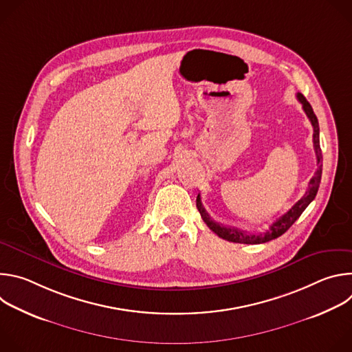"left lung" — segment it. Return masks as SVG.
Returning <instances> with one entry per match:
<instances>
[{"instance_id":"1","label":"left lung","mask_w":352,"mask_h":352,"mask_svg":"<svg viewBox=\"0 0 352 352\" xmlns=\"http://www.w3.org/2000/svg\"><path fill=\"white\" fill-rule=\"evenodd\" d=\"M296 98H298V102L302 104V109H304L305 114L308 116V118H309V121H311V124L314 126V147H315L316 160H318V170H316L315 175L312 177V179L309 181L308 190L305 192V195L300 197L298 202L287 213H284L281 217H278L270 226V228L266 232H262V234H259V232L258 234L248 232V231H243V230H238L235 227H226V226H223L220 223H216L214 220L210 219V216L205 210V208L202 205V200H200V195H197V197H196V208H197L200 216H202V219L208 224V227L214 234H217L220 238L227 239L230 242H236V243H265V242H269V241L283 235L299 219V216L302 214V212L309 206V204L315 199V196L318 193V189H319V185H320L322 162H323L320 143H319V122H318V118H316V116H315V113L312 110V106L308 103V100L300 93L296 94Z\"/></svg>"}]
</instances>
